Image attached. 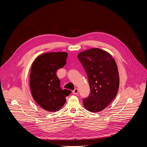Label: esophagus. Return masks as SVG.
<instances>
[{
	"label": "esophagus",
	"instance_id": "34e87169",
	"mask_svg": "<svg viewBox=\"0 0 147 147\" xmlns=\"http://www.w3.org/2000/svg\"><path fill=\"white\" fill-rule=\"evenodd\" d=\"M73 94H75V95L78 94H79V89L78 88H75L74 89V90H73Z\"/></svg>",
	"mask_w": 147,
	"mask_h": 147
}]
</instances>
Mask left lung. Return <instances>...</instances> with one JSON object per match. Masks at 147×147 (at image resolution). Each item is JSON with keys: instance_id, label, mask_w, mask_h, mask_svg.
Instances as JSON below:
<instances>
[{"instance_id": "left-lung-1", "label": "left lung", "mask_w": 147, "mask_h": 147, "mask_svg": "<svg viewBox=\"0 0 147 147\" xmlns=\"http://www.w3.org/2000/svg\"><path fill=\"white\" fill-rule=\"evenodd\" d=\"M89 80V96L83 99L85 109L92 113L105 109L116 96L119 88V74L114 59L99 48H92L78 54Z\"/></svg>"}]
</instances>
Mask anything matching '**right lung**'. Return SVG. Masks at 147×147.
Returning a JSON list of instances; mask_svg holds the SVG:
<instances>
[{
    "label": "right lung",
    "mask_w": 147,
    "mask_h": 147,
    "mask_svg": "<svg viewBox=\"0 0 147 147\" xmlns=\"http://www.w3.org/2000/svg\"><path fill=\"white\" fill-rule=\"evenodd\" d=\"M68 54L64 52H49L38 56L34 61L30 76L32 95L38 105L50 112L61 109L65 97L71 91L63 90L57 71L66 64Z\"/></svg>",
    "instance_id": "1"
}]
</instances>
